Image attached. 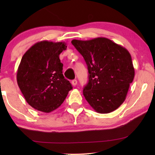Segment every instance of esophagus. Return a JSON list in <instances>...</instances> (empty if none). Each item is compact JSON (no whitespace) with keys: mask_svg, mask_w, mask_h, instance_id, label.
<instances>
[{"mask_svg":"<svg viewBox=\"0 0 155 155\" xmlns=\"http://www.w3.org/2000/svg\"><path fill=\"white\" fill-rule=\"evenodd\" d=\"M71 83H72V84H73V86H75L76 84H77V83H78L77 80H72Z\"/></svg>","mask_w":155,"mask_h":155,"instance_id":"34e87169","label":"esophagus"}]
</instances>
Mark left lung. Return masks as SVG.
Listing matches in <instances>:
<instances>
[{
	"instance_id": "1",
	"label": "left lung",
	"mask_w": 155,
	"mask_h": 155,
	"mask_svg": "<svg viewBox=\"0 0 155 155\" xmlns=\"http://www.w3.org/2000/svg\"><path fill=\"white\" fill-rule=\"evenodd\" d=\"M71 43L83 56L87 65L88 83L83 94L99 114H108L124 103L135 76L128 51L104 37Z\"/></svg>"
}]
</instances>
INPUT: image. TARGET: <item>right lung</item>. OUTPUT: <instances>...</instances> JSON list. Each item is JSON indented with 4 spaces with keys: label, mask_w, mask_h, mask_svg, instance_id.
<instances>
[{
    "label": "right lung",
    "mask_w": 155,
    "mask_h": 155,
    "mask_svg": "<svg viewBox=\"0 0 155 155\" xmlns=\"http://www.w3.org/2000/svg\"><path fill=\"white\" fill-rule=\"evenodd\" d=\"M65 42L41 41L23 55L17 82L27 102L38 111L50 113L62 104L72 85L63 75L59 55Z\"/></svg>",
    "instance_id": "obj_1"
}]
</instances>
